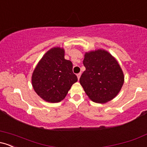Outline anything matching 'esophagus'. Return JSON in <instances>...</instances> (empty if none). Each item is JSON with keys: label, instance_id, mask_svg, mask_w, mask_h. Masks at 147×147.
<instances>
[{"label": "esophagus", "instance_id": "34e87169", "mask_svg": "<svg viewBox=\"0 0 147 147\" xmlns=\"http://www.w3.org/2000/svg\"><path fill=\"white\" fill-rule=\"evenodd\" d=\"M77 78H78V80H79V78H80V77H81V73H78L77 75Z\"/></svg>", "mask_w": 147, "mask_h": 147}]
</instances>
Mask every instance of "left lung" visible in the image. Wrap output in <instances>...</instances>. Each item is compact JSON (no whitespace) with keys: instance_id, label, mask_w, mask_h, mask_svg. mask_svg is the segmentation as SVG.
Masks as SVG:
<instances>
[{"instance_id":"1","label":"left lung","mask_w":147,"mask_h":147,"mask_svg":"<svg viewBox=\"0 0 147 147\" xmlns=\"http://www.w3.org/2000/svg\"><path fill=\"white\" fill-rule=\"evenodd\" d=\"M83 63L86 70L79 82L89 98L104 104L115 97L124 81L117 60L109 52L99 49L86 52Z\"/></svg>"}]
</instances>
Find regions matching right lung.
Listing matches in <instances>:
<instances>
[{
    "label": "right lung",
    "instance_id": "obj_1",
    "mask_svg": "<svg viewBox=\"0 0 147 147\" xmlns=\"http://www.w3.org/2000/svg\"><path fill=\"white\" fill-rule=\"evenodd\" d=\"M63 48H53L43 55L32 76L34 90L41 98L50 103L65 98L72 85L77 82L72 63L64 58Z\"/></svg>",
    "mask_w": 147,
    "mask_h": 147
}]
</instances>
